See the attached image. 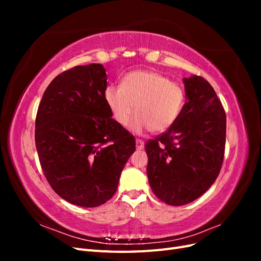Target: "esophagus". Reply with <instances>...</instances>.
<instances>
[{
	"mask_svg": "<svg viewBox=\"0 0 261 261\" xmlns=\"http://www.w3.org/2000/svg\"><path fill=\"white\" fill-rule=\"evenodd\" d=\"M144 147H145L144 141H143V140H140V139H136V148H137V150L144 149Z\"/></svg>",
	"mask_w": 261,
	"mask_h": 261,
	"instance_id": "34e87169",
	"label": "esophagus"
}]
</instances>
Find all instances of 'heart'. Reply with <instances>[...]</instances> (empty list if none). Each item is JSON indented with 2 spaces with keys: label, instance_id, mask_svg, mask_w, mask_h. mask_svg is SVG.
<instances>
[{
  "label": "heart",
  "instance_id": "obj_1",
  "mask_svg": "<svg viewBox=\"0 0 261 261\" xmlns=\"http://www.w3.org/2000/svg\"><path fill=\"white\" fill-rule=\"evenodd\" d=\"M105 100L114 121L128 124L135 109L130 129L140 134L168 130L179 117L185 105V91L180 85L154 70H134L126 74L121 87L108 86Z\"/></svg>",
  "mask_w": 261,
  "mask_h": 261
}]
</instances>
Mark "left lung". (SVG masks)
Wrapping results in <instances>:
<instances>
[{
	"mask_svg": "<svg viewBox=\"0 0 261 261\" xmlns=\"http://www.w3.org/2000/svg\"><path fill=\"white\" fill-rule=\"evenodd\" d=\"M183 84L186 102L177 121L145 146L149 185L170 206H184L208 191L225 148L226 116L215 89L196 75Z\"/></svg>",
	"mask_w": 261,
	"mask_h": 261,
	"instance_id": "left-lung-1",
	"label": "left lung"
}]
</instances>
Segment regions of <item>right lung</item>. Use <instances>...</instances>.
<instances>
[{
	"label": "right lung",
	"mask_w": 261,
	"mask_h": 261,
	"mask_svg": "<svg viewBox=\"0 0 261 261\" xmlns=\"http://www.w3.org/2000/svg\"><path fill=\"white\" fill-rule=\"evenodd\" d=\"M102 64L60 74L44 91L36 118V147L49 184L63 199L85 208L106 203L136 150L106 100Z\"/></svg>",
	"instance_id": "obj_1"
}]
</instances>
